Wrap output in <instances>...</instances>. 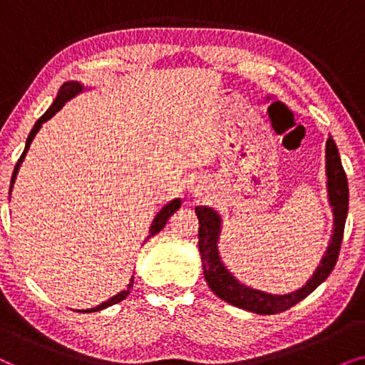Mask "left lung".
Returning a JSON list of instances; mask_svg holds the SVG:
<instances>
[{"label": "left lung", "instance_id": "left-lung-1", "mask_svg": "<svg viewBox=\"0 0 365 365\" xmlns=\"http://www.w3.org/2000/svg\"><path fill=\"white\" fill-rule=\"evenodd\" d=\"M326 174H327V196L334 214V229L331 241L319 262V266L309 281L299 287L297 291L289 294H269L259 289H252L246 284L239 282L231 271L224 266L219 256V236H221V216L212 207L197 206L196 214L199 219V252L202 259V272L211 291L219 299L244 311L271 316L287 311L294 304L306 299L314 289L326 281L329 274L336 266L341 242L344 237L347 209H349V186L346 171H344L341 156L332 136L326 143Z\"/></svg>", "mask_w": 365, "mask_h": 365}]
</instances>
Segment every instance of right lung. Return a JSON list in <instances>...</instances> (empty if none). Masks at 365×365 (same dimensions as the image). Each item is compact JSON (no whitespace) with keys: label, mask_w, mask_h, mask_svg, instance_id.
Returning <instances> with one entry per match:
<instances>
[{"label":"right lung","mask_w":365,"mask_h":365,"mask_svg":"<svg viewBox=\"0 0 365 365\" xmlns=\"http://www.w3.org/2000/svg\"><path fill=\"white\" fill-rule=\"evenodd\" d=\"M84 89H86V88H84L83 84L79 83V81H66V83L63 84L61 88H59L56 99H54L53 104H51V106H49L48 111L44 113L41 118L38 119L36 124H34L33 129H31V133H29V136H28V139H26V146H24V151H23V154H21V158L18 159L16 166H14V171H13V176H11V186H9V194H11V189H13L14 179H16V176H18L19 166H21V163L24 161V156H26L28 149H29V146H31V143H33L34 136H36V133L39 131V129H41L43 123H46L48 119H51V118L54 116V114H56V113L59 111V109H61V108L64 106V103L69 101V99L74 98V96H78L79 93H83V91H84ZM179 207H181V199H179V197H178V199H173V201H169V202L166 204V206H164V207L161 209V211H159V212L156 214V217L153 219V224H151V227H149V236H148V237L156 236V234H158L159 231H161V229H163L164 226H166L168 219L171 217L173 214L176 212ZM133 282H134V276L131 277V281H129L128 287L124 289V291L118 292L116 296H113L111 299H108L106 302L99 304V306L93 307V309H86V311H81V312H98V311H103V309H106V307H109V306H113V304L121 302L123 299H126V296L129 294V291H131Z\"/></svg>","instance_id":"1"}]
</instances>
